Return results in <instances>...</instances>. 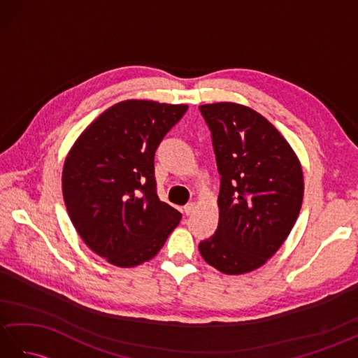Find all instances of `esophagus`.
I'll return each instance as SVG.
<instances>
[{"mask_svg": "<svg viewBox=\"0 0 358 358\" xmlns=\"http://www.w3.org/2000/svg\"><path fill=\"white\" fill-rule=\"evenodd\" d=\"M194 209H195V203H187L186 206L183 208V210H185V214H186V215H191L192 212H194Z\"/></svg>", "mask_w": 358, "mask_h": 358, "instance_id": "34e87169", "label": "esophagus"}]
</instances>
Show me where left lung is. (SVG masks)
<instances>
[{"label": "left lung", "instance_id": "left-lung-1", "mask_svg": "<svg viewBox=\"0 0 358 358\" xmlns=\"http://www.w3.org/2000/svg\"><path fill=\"white\" fill-rule=\"evenodd\" d=\"M222 175L218 227L199 249L227 275L260 268L287 238L300 214L303 171L295 152L254 109L235 103L200 106Z\"/></svg>", "mask_w": 358, "mask_h": 358}]
</instances>
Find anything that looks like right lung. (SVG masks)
I'll list each match as a JSON object with an SVG mask.
<instances>
[{
    "label": "right lung",
    "instance_id": "1",
    "mask_svg": "<svg viewBox=\"0 0 358 358\" xmlns=\"http://www.w3.org/2000/svg\"><path fill=\"white\" fill-rule=\"evenodd\" d=\"M186 104L127 100L104 110L63 167L67 214L83 241L120 268L154 258L181 214L157 195L154 157Z\"/></svg>",
    "mask_w": 358,
    "mask_h": 358
}]
</instances>
